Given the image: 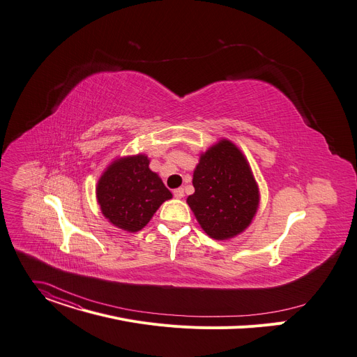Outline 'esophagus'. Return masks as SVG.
<instances>
[{
  "mask_svg": "<svg viewBox=\"0 0 357 357\" xmlns=\"http://www.w3.org/2000/svg\"><path fill=\"white\" fill-rule=\"evenodd\" d=\"M183 195H185L183 188H176V189H174V197H175V198L181 199V198H183Z\"/></svg>",
  "mask_w": 357,
  "mask_h": 357,
  "instance_id": "34e87169",
  "label": "esophagus"
}]
</instances>
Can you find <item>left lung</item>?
I'll return each mask as SVG.
<instances>
[{"mask_svg": "<svg viewBox=\"0 0 357 357\" xmlns=\"http://www.w3.org/2000/svg\"><path fill=\"white\" fill-rule=\"evenodd\" d=\"M192 183L195 193L188 197V205L211 238H234L248 228L259 190L245 156L232 142L223 139L201 156Z\"/></svg>", "mask_w": 357, "mask_h": 357, "instance_id": "8db88e82", "label": "left lung"}]
</instances>
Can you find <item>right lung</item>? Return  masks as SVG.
<instances>
[{"label":"right lung","instance_id":"add662e5","mask_svg":"<svg viewBox=\"0 0 357 357\" xmlns=\"http://www.w3.org/2000/svg\"><path fill=\"white\" fill-rule=\"evenodd\" d=\"M104 216L118 228L137 232L151 220L156 209L172 198L171 190L149 169L145 155L115 160L96 188Z\"/></svg>","mask_w":357,"mask_h":357}]
</instances>
